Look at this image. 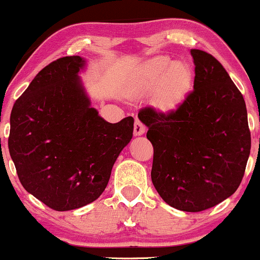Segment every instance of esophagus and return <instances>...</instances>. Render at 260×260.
<instances>
[{
  "label": "esophagus",
  "mask_w": 260,
  "mask_h": 260,
  "mask_svg": "<svg viewBox=\"0 0 260 260\" xmlns=\"http://www.w3.org/2000/svg\"><path fill=\"white\" fill-rule=\"evenodd\" d=\"M145 126L137 118L136 122H134V134H136V136H143V134L145 133Z\"/></svg>",
  "instance_id": "34e87169"
}]
</instances>
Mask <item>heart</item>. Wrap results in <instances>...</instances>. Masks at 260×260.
<instances>
[{"mask_svg": "<svg viewBox=\"0 0 260 260\" xmlns=\"http://www.w3.org/2000/svg\"><path fill=\"white\" fill-rule=\"evenodd\" d=\"M192 84V71L183 61H173L158 55L146 62L136 83V93H154V104L164 112H171L185 99Z\"/></svg>", "mask_w": 260, "mask_h": 260, "instance_id": "obj_1", "label": "heart"}]
</instances>
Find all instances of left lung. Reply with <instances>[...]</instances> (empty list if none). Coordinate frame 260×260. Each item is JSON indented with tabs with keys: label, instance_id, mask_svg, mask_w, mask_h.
I'll use <instances>...</instances> for the list:
<instances>
[{
	"label": "left lung",
	"instance_id": "8db88e82",
	"mask_svg": "<svg viewBox=\"0 0 260 260\" xmlns=\"http://www.w3.org/2000/svg\"><path fill=\"white\" fill-rule=\"evenodd\" d=\"M193 90L170 114L145 108L139 120L154 146L151 180L172 207L201 212L239 187L251 151L246 103L213 55L191 49Z\"/></svg>",
	"mask_w": 260,
	"mask_h": 260
}]
</instances>
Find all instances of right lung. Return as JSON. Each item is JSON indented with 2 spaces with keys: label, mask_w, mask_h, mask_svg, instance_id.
Wrapping results in <instances>:
<instances>
[{
  "label": "right lung",
  "mask_w": 260,
  "mask_h": 260,
  "mask_svg": "<svg viewBox=\"0 0 260 260\" xmlns=\"http://www.w3.org/2000/svg\"><path fill=\"white\" fill-rule=\"evenodd\" d=\"M79 55L43 68L14 103L8 149L21 185L54 211L95 201L133 136V117L105 121L79 76Z\"/></svg>",
  "instance_id": "1"
}]
</instances>
